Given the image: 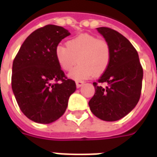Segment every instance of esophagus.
<instances>
[{"instance_id":"obj_1","label":"esophagus","mask_w":157,"mask_h":157,"mask_svg":"<svg viewBox=\"0 0 157 157\" xmlns=\"http://www.w3.org/2000/svg\"><path fill=\"white\" fill-rule=\"evenodd\" d=\"M75 83H76V87H82L85 82H84L83 81H76V82Z\"/></svg>"}]
</instances>
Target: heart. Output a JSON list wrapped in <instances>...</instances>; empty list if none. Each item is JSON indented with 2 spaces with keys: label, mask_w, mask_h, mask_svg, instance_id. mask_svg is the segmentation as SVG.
<instances>
[{
  "label": "heart",
  "mask_w": 157,
  "mask_h": 157,
  "mask_svg": "<svg viewBox=\"0 0 157 157\" xmlns=\"http://www.w3.org/2000/svg\"><path fill=\"white\" fill-rule=\"evenodd\" d=\"M56 58L60 68L70 71L78 61L79 64L69 75L71 79L82 80L94 74H103L109 67L112 49L105 39L98 38L91 34H81L70 39L66 47L58 45Z\"/></svg>",
  "instance_id": "b5f03b06"
}]
</instances>
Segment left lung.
I'll return each instance as SVG.
<instances>
[{
    "label": "left lung",
    "mask_w": 157,
    "mask_h": 157,
    "mask_svg": "<svg viewBox=\"0 0 157 157\" xmlns=\"http://www.w3.org/2000/svg\"><path fill=\"white\" fill-rule=\"evenodd\" d=\"M98 32L109 43L112 58L109 67L96 82L95 93L88 105L94 115L105 121H116L132 111L140 99L143 68L137 50L122 34L109 27ZM107 86L102 87L101 84Z\"/></svg>",
    "instance_id": "8db88e82"
}]
</instances>
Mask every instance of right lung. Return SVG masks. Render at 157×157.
<instances>
[{
  "mask_svg": "<svg viewBox=\"0 0 157 157\" xmlns=\"http://www.w3.org/2000/svg\"><path fill=\"white\" fill-rule=\"evenodd\" d=\"M69 35L62 26L44 25L30 34L14 57L12 89L21 112L34 122L50 124L59 119L76 89L55 54L58 44Z\"/></svg>",
  "mask_w": 157,
  "mask_h": 157,
  "instance_id": "obj_1",
  "label": "right lung"
}]
</instances>
